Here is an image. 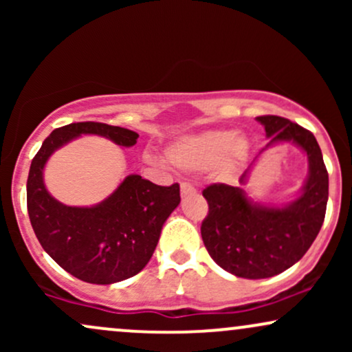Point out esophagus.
I'll return each mask as SVG.
<instances>
[{
  "mask_svg": "<svg viewBox=\"0 0 352 352\" xmlns=\"http://www.w3.org/2000/svg\"><path fill=\"white\" fill-rule=\"evenodd\" d=\"M197 190H195V187H193V185H190V184H187V182H184V184L180 185V193H182V197H187V195H193V193H195Z\"/></svg>",
  "mask_w": 352,
  "mask_h": 352,
  "instance_id": "esophagus-1",
  "label": "esophagus"
}]
</instances>
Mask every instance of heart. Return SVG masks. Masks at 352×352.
Masks as SVG:
<instances>
[{"label": "heart", "instance_id": "b5f03b06", "mask_svg": "<svg viewBox=\"0 0 352 352\" xmlns=\"http://www.w3.org/2000/svg\"><path fill=\"white\" fill-rule=\"evenodd\" d=\"M250 152V142L235 131L217 129L185 137L168 148L167 157L172 165L187 172L207 170L218 167L223 177H232Z\"/></svg>", "mask_w": 352, "mask_h": 352}]
</instances>
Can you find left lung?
<instances>
[{
	"instance_id": "left-lung-1",
	"label": "left lung",
	"mask_w": 352,
	"mask_h": 352,
	"mask_svg": "<svg viewBox=\"0 0 352 352\" xmlns=\"http://www.w3.org/2000/svg\"><path fill=\"white\" fill-rule=\"evenodd\" d=\"M256 120L268 137L263 151L293 144L306 153L308 179L298 199L285 205L253 201L243 187L213 184L204 190L208 201V215L201 221L205 248L225 272L248 280L272 278L305 256L324 221L329 187L316 137L285 117L261 116ZM253 164L240 177L241 185L248 182Z\"/></svg>"
}]
</instances>
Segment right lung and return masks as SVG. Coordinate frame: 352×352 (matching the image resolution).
<instances>
[{"label": "right lung", "mask_w": 352, "mask_h": 352, "mask_svg": "<svg viewBox=\"0 0 352 352\" xmlns=\"http://www.w3.org/2000/svg\"><path fill=\"white\" fill-rule=\"evenodd\" d=\"M80 135H100L132 147L139 134L100 122H78L52 131L28 175V213L39 243L60 268L94 285L127 280L152 258L160 232L180 204V187H160L137 173L127 175L107 199L91 207L60 204L44 185V167L58 148Z\"/></svg>", "instance_id": "obj_1"}]
</instances>
